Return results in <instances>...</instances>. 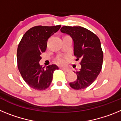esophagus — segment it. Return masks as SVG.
I'll use <instances>...</instances> for the list:
<instances>
[{"label": "esophagus", "instance_id": "34e87169", "mask_svg": "<svg viewBox=\"0 0 121 121\" xmlns=\"http://www.w3.org/2000/svg\"><path fill=\"white\" fill-rule=\"evenodd\" d=\"M61 70H62L63 71H65V72H69L70 70H68V68H61Z\"/></svg>", "mask_w": 121, "mask_h": 121}]
</instances>
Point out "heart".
<instances>
[{
    "instance_id": "b5f03b06",
    "label": "heart",
    "mask_w": 121,
    "mask_h": 121,
    "mask_svg": "<svg viewBox=\"0 0 121 121\" xmlns=\"http://www.w3.org/2000/svg\"><path fill=\"white\" fill-rule=\"evenodd\" d=\"M56 61H57V64H60V65H62V64H64L65 60H64L63 58H62V57H59V58L57 59Z\"/></svg>"
}]
</instances>
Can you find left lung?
<instances>
[{
  "label": "left lung",
  "mask_w": 121,
  "mask_h": 121,
  "mask_svg": "<svg viewBox=\"0 0 121 121\" xmlns=\"http://www.w3.org/2000/svg\"><path fill=\"white\" fill-rule=\"evenodd\" d=\"M60 31L71 36L74 54L76 60H81V69L76 72L77 79L70 82V86L74 90L84 89L96 80L101 71L103 52L100 40L95 34L82 26H64Z\"/></svg>",
  "instance_id": "1"
}]
</instances>
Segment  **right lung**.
<instances>
[{
    "label": "right lung",
    "instance_id": "add662e5",
    "mask_svg": "<svg viewBox=\"0 0 121 121\" xmlns=\"http://www.w3.org/2000/svg\"><path fill=\"white\" fill-rule=\"evenodd\" d=\"M60 26H34L25 33L18 45V68L23 80L31 88L37 90L47 89L51 84L54 70L59 69L56 65L42 67L39 61L42 53L47 48L48 39Z\"/></svg>",
    "mask_w": 121,
    "mask_h": 121
}]
</instances>
